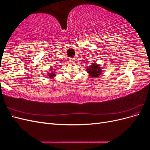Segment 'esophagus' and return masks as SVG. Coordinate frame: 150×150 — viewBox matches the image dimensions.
<instances>
[{
	"mask_svg": "<svg viewBox=\"0 0 150 150\" xmlns=\"http://www.w3.org/2000/svg\"><path fill=\"white\" fill-rule=\"evenodd\" d=\"M69 61H70L71 62H74L75 61H74L75 59H72V58H69Z\"/></svg>",
	"mask_w": 150,
	"mask_h": 150,
	"instance_id": "1",
	"label": "esophagus"
}]
</instances>
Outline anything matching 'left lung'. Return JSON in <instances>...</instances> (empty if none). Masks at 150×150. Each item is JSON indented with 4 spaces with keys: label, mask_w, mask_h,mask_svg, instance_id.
<instances>
[{
    "label": "left lung",
    "mask_w": 150,
    "mask_h": 150,
    "mask_svg": "<svg viewBox=\"0 0 150 150\" xmlns=\"http://www.w3.org/2000/svg\"><path fill=\"white\" fill-rule=\"evenodd\" d=\"M86 71L88 72L91 78H98L102 73L101 67L96 63H94V64L93 63V64L89 66L88 68L86 69Z\"/></svg>",
    "instance_id": "obj_1"
}]
</instances>
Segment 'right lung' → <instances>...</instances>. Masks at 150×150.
Here are the masks:
<instances>
[{"mask_svg": "<svg viewBox=\"0 0 150 150\" xmlns=\"http://www.w3.org/2000/svg\"><path fill=\"white\" fill-rule=\"evenodd\" d=\"M53 72V71H52ZM49 72V73H47L48 74V76H49V78H54V77L56 76V74H55V73H54V72Z\"/></svg>", "mask_w": 150, "mask_h": 150, "instance_id": "obj_1", "label": "right lung"}]
</instances>
